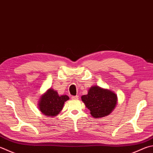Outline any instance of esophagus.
Returning <instances> with one entry per match:
<instances>
[{
    "mask_svg": "<svg viewBox=\"0 0 153 153\" xmlns=\"http://www.w3.org/2000/svg\"><path fill=\"white\" fill-rule=\"evenodd\" d=\"M71 99L74 100H76L78 99V96H71Z\"/></svg>",
    "mask_w": 153,
    "mask_h": 153,
    "instance_id": "1",
    "label": "esophagus"
}]
</instances>
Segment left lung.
I'll list each match as a JSON object with an SVG mask.
<instances>
[{
	"instance_id": "obj_1",
	"label": "left lung",
	"mask_w": 153,
	"mask_h": 153,
	"mask_svg": "<svg viewBox=\"0 0 153 153\" xmlns=\"http://www.w3.org/2000/svg\"><path fill=\"white\" fill-rule=\"evenodd\" d=\"M82 100L90 110L91 116L99 118L109 115L114 109L117 97L112 91L96 85L90 88L87 95L82 96Z\"/></svg>"
}]
</instances>
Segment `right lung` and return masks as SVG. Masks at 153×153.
I'll return each instance as SVG.
<instances>
[{
    "label": "right lung",
    "mask_w": 153,
    "mask_h": 153,
    "mask_svg": "<svg viewBox=\"0 0 153 153\" xmlns=\"http://www.w3.org/2000/svg\"><path fill=\"white\" fill-rule=\"evenodd\" d=\"M68 100V96H59L56 91L49 89L41 96L39 106L41 112L45 115L48 116H57L63 109L65 102Z\"/></svg>",
    "instance_id": "right-lung-1"
}]
</instances>
